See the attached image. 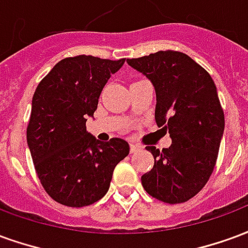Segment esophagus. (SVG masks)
Masks as SVG:
<instances>
[{"mask_svg": "<svg viewBox=\"0 0 248 248\" xmlns=\"http://www.w3.org/2000/svg\"><path fill=\"white\" fill-rule=\"evenodd\" d=\"M140 150V146L134 143V142H130V151L131 153H137V151Z\"/></svg>", "mask_w": 248, "mask_h": 248, "instance_id": "1", "label": "esophagus"}]
</instances>
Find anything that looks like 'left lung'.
<instances>
[{"instance_id":"left-lung-1","label":"left lung","mask_w":248,"mask_h":248,"mask_svg":"<svg viewBox=\"0 0 248 248\" xmlns=\"http://www.w3.org/2000/svg\"><path fill=\"white\" fill-rule=\"evenodd\" d=\"M155 89V122L169 131L171 146H146L154 167L142 175L151 197L175 204L201 191L213 174L223 137L224 114L213 78L181 51H156L126 60Z\"/></svg>"}]
</instances>
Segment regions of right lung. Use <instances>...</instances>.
<instances>
[{"label":"right lung","mask_w":248,"mask_h":248,"mask_svg":"<svg viewBox=\"0 0 248 248\" xmlns=\"http://www.w3.org/2000/svg\"><path fill=\"white\" fill-rule=\"evenodd\" d=\"M93 56L65 58L40 82L31 101L26 140L46 192L69 207H83L108 192L115 166L129 155L122 138L101 142L87 133L111 74L124 66Z\"/></svg>","instance_id":"obj_1"}]
</instances>
